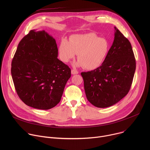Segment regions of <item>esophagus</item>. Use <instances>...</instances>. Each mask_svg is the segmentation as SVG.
Instances as JSON below:
<instances>
[{"label":"esophagus","mask_w":150,"mask_h":150,"mask_svg":"<svg viewBox=\"0 0 150 150\" xmlns=\"http://www.w3.org/2000/svg\"><path fill=\"white\" fill-rule=\"evenodd\" d=\"M71 74L73 75H75V74H78V71L75 70V69H72L71 70Z\"/></svg>","instance_id":"obj_1"}]
</instances>
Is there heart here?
I'll use <instances>...</instances> for the list:
<instances>
[{"label":"heart","instance_id":"obj_1","mask_svg":"<svg viewBox=\"0 0 150 150\" xmlns=\"http://www.w3.org/2000/svg\"><path fill=\"white\" fill-rule=\"evenodd\" d=\"M110 43L105 38L94 33L72 35L69 41L63 40L59 46V53L63 62H68L78 54L76 67L87 70L98 68L108 55Z\"/></svg>","mask_w":150,"mask_h":150}]
</instances>
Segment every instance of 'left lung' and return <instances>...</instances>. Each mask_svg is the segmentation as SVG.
I'll return each mask as SVG.
<instances>
[{
	"label": "left lung",
	"mask_w": 150,
	"mask_h": 150,
	"mask_svg": "<svg viewBox=\"0 0 150 150\" xmlns=\"http://www.w3.org/2000/svg\"><path fill=\"white\" fill-rule=\"evenodd\" d=\"M113 45L102 65L81 72L87 100L99 108L112 106L129 91L136 61L129 41L115 27Z\"/></svg>",
	"instance_id": "1"
}]
</instances>
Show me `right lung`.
I'll return each mask as SVG.
<instances>
[{"label":"right lung","mask_w":150,"mask_h":150,"mask_svg":"<svg viewBox=\"0 0 150 150\" xmlns=\"http://www.w3.org/2000/svg\"><path fill=\"white\" fill-rule=\"evenodd\" d=\"M57 56L56 40L45 30H31L19 42L11 74L16 93L26 105L48 110L60 102L71 70Z\"/></svg>","instance_id":"1"}]
</instances>
